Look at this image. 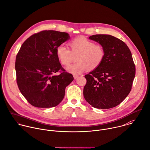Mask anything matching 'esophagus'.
Returning <instances> with one entry per match:
<instances>
[{
	"label": "esophagus",
	"mask_w": 150,
	"mask_h": 150,
	"mask_svg": "<svg viewBox=\"0 0 150 150\" xmlns=\"http://www.w3.org/2000/svg\"><path fill=\"white\" fill-rule=\"evenodd\" d=\"M73 77H74V79H77V78L79 77V76H77V75H74Z\"/></svg>",
	"instance_id": "esophagus-1"
}]
</instances>
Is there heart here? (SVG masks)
I'll return each mask as SVG.
<instances>
[{"mask_svg": "<svg viewBox=\"0 0 150 150\" xmlns=\"http://www.w3.org/2000/svg\"><path fill=\"white\" fill-rule=\"evenodd\" d=\"M70 49L64 45H59L56 49L57 57L60 63L68 66L76 56V63L66 68L68 72L77 75L87 68L93 70L103 63L105 52L104 47L84 38H77L69 42Z\"/></svg>", "mask_w": 150, "mask_h": 150, "instance_id": "obj_1", "label": "heart"}]
</instances>
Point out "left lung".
<instances>
[{"label": "left lung", "instance_id": "1", "mask_svg": "<svg viewBox=\"0 0 150 150\" xmlns=\"http://www.w3.org/2000/svg\"><path fill=\"white\" fill-rule=\"evenodd\" d=\"M89 39L99 43L105 52L101 64L84 77L85 100L92 107L108 109L120 104L129 93L135 67L127 45L109 35H95Z\"/></svg>", "mask_w": 150, "mask_h": 150}]
</instances>
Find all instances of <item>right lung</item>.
Listing matches in <instances>:
<instances>
[{"instance_id": "1", "label": "right lung", "mask_w": 150, "mask_h": 150, "mask_svg": "<svg viewBox=\"0 0 150 150\" xmlns=\"http://www.w3.org/2000/svg\"><path fill=\"white\" fill-rule=\"evenodd\" d=\"M69 38L66 32L43 30L22 44L16 57V81L21 93L33 106H57L64 97L66 87L74 80L56 54L57 47ZM57 72L59 75L55 74Z\"/></svg>"}]
</instances>
